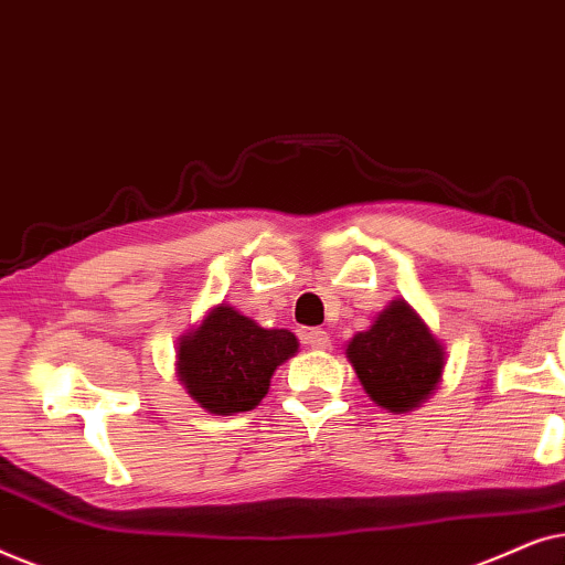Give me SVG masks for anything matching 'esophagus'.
<instances>
[{"instance_id":"1","label":"esophagus","mask_w":565,"mask_h":565,"mask_svg":"<svg viewBox=\"0 0 565 565\" xmlns=\"http://www.w3.org/2000/svg\"><path fill=\"white\" fill-rule=\"evenodd\" d=\"M303 344L311 347V350H329L331 339L323 329H306L303 331Z\"/></svg>"}]
</instances>
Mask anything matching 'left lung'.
Wrapping results in <instances>:
<instances>
[{
	"instance_id": "8db88e82",
	"label": "left lung",
	"mask_w": 565,
	"mask_h": 565,
	"mask_svg": "<svg viewBox=\"0 0 565 565\" xmlns=\"http://www.w3.org/2000/svg\"><path fill=\"white\" fill-rule=\"evenodd\" d=\"M362 388L391 414L419 408L443 383L447 352L427 321L404 298L391 300L367 331L347 342Z\"/></svg>"
}]
</instances>
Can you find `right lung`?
<instances>
[{
    "label": "right lung",
    "mask_w": 565,
    "mask_h": 565,
    "mask_svg": "<svg viewBox=\"0 0 565 565\" xmlns=\"http://www.w3.org/2000/svg\"><path fill=\"white\" fill-rule=\"evenodd\" d=\"M296 352L292 331L265 329L234 306L218 303L177 339L174 370L207 414L234 416L259 406L275 370Z\"/></svg>",
    "instance_id": "add662e5"
}]
</instances>
